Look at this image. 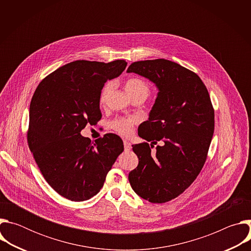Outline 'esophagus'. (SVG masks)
I'll use <instances>...</instances> for the list:
<instances>
[{
    "mask_svg": "<svg viewBox=\"0 0 251 251\" xmlns=\"http://www.w3.org/2000/svg\"><path fill=\"white\" fill-rule=\"evenodd\" d=\"M123 143H124V149H125V151H130L131 148H132L130 143L128 141H124Z\"/></svg>",
    "mask_w": 251,
    "mask_h": 251,
    "instance_id": "esophagus-1",
    "label": "esophagus"
}]
</instances>
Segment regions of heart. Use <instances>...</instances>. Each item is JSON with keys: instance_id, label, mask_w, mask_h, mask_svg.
<instances>
[{"instance_id": "b5f03b06", "label": "heart", "mask_w": 251, "mask_h": 251, "mask_svg": "<svg viewBox=\"0 0 251 251\" xmlns=\"http://www.w3.org/2000/svg\"><path fill=\"white\" fill-rule=\"evenodd\" d=\"M113 88V83L112 82H107L100 94V102L103 103L108 95L110 91ZM125 91L128 93L129 96L133 94H144L146 97L148 96L150 92L149 85L140 78H129L124 85ZM136 120L134 118H129V119H119L113 123V128L114 130L119 133L122 136H129L132 133V127L135 124Z\"/></svg>"}]
</instances>
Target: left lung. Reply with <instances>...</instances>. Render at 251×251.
Masks as SVG:
<instances>
[{
	"mask_svg": "<svg viewBox=\"0 0 251 251\" xmlns=\"http://www.w3.org/2000/svg\"><path fill=\"white\" fill-rule=\"evenodd\" d=\"M127 73L149 79L158 89L148 120L138 128L151 144L132 145L139 164L129 173V182L142 199L166 202L192 185L205 162L214 130L211 101L201 79L174 61H136Z\"/></svg>",
	"mask_w": 251,
	"mask_h": 251,
	"instance_id": "1",
	"label": "left lung"
}]
</instances>
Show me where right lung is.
<instances>
[{
	"mask_svg": "<svg viewBox=\"0 0 251 251\" xmlns=\"http://www.w3.org/2000/svg\"><path fill=\"white\" fill-rule=\"evenodd\" d=\"M126 66L125 60L73 61L53 71L34 91L28 147L46 181L67 200L82 201L95 196L124 150L115 134L93 143L80 132L101 119L104 83L118 77Z\"/></svg>",
	"mask_w": 251,
	"mask_h": 251,
	"instance_id": "right-lung-1",
	"label": "right lung"
}]
</instances>
